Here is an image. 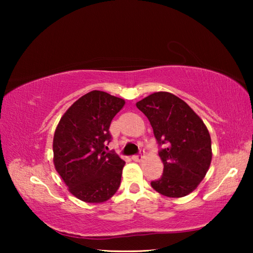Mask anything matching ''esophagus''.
Segmentation results:
<instances>
[{
	"label": "esophagus",
	"mask_w": 253,
	"mask_h": 253,
	"mask_svg": "<svg viewBox=\"0 0 253 253\" xmlns=\"http://www.w3.org/2000/svg\"><path fill=\"white\" fill-rule=\"evenodd\" d=\"M132 158V161H135V162H139V161H142L143 158H144V152H142L139 154V155H134L131 157Z\"/></svg>",
	"instance_id": "1"
}]
</instances>
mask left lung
Returning <instances> with one entry per match:
<instances>
[{
  "instance_id": "obj_1",
  "label": "left lung",
  "mask_w": 253,
  "mask_h": 253,
  "mask_svg": "<svg viewBox=\"0 0 253 253\" xmlns=\"http://www.w3.org/2000/svg\"><path fill=\"white\" fill-rule=\"evenodd\" d=\"M153 127L157 143L164 145L161 178L151 183L168 198H183L205 177L212 161L211 137L205 124L185 101L166 91L154 92L136 104Z\"/></svg>"
}]
</instances>
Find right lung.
<instances>
[{
    "label": "right lung",
    "mask_w": 253,
    "mask_h": 253,
    "mask_svg": "<svg viewBox=\"0 0 253 253\" xmlns=\"http://www.w3.org/2000/svg\"><path fill=\"white\" fill-rule=\"evenodd\" d=\"M125 100L92 90L75 101L60 119L53 136V164L72 195L87 203H102L116 193L125 165L106 153L109 126Z\"/></svg>",
    "instance_id": "right-lung-1"
}]
</instances>
